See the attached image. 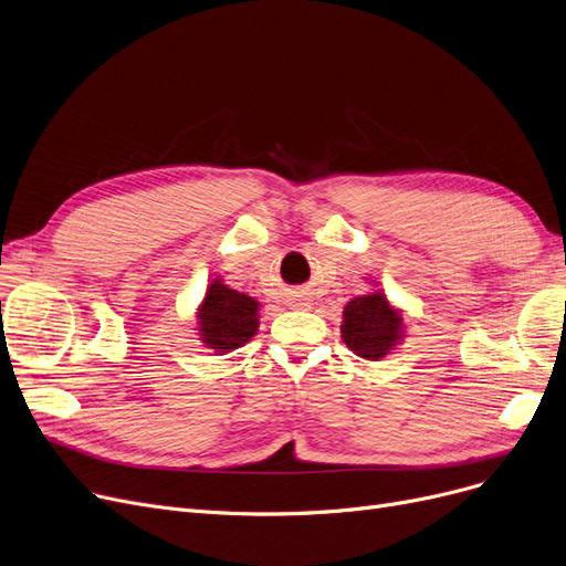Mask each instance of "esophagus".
<instances>
[{"mask_svg": "<svg viewBox=\"0 0 566 566\" xmlns=\"http://www.w3.org/2000/svg\"><path fill=\"white\" fill-rule=\"evenodd\" d=\"M296 305H298V310H307V307H310L307 301H301V303H296Z\"/></svg>", "mask_w": 566, "mask_h": 566, "instance_id": "esophagus-1", "label": "esophagus"}]
</instances>
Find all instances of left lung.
Instances as JSON below:
<instances>
[{
	"label": "left lung",
	"mask_w": 566,
	"mask_h": 566,
	"mask_svg": "<svg viewBox=\"0 0 566 566\" xmlns=\"http://www.w3.org/2000/svg\"><path fill=\"white\" fill-rule=\"evenodd\" d=\"M339 335L356 356L381 360L396 352L407 337V318L375 282L370 293L356 296L344 305Z\"/></svg>",
	"instance_id": "left-lung-1"
}]
</instances>
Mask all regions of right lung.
<instances>
[{"instance_id": "right-lung-1", "label": "right lung", "mask_w": 566, "mask_h": 566, "mask_svg": "<svg viewBox=\"0 0 566 566\" xmlns=\"http://www.w3.org/2000/svg\"><path fill=\"white\" fill-rule=\"evenodd\" d=\"M261 303L248 293L229 289L219 275H212L203 298L196 307V335L214 356H224L244 347L259 331Z\"/></svg>"}]
</instances>
